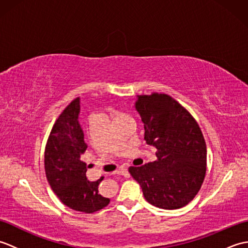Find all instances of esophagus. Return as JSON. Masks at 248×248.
Returning <instances> with one entry per match:
<instances>
[{
	"label": "esophagus",
	"instance_id": "esophagus-1",
	"mask_svg": "<svg viewBox=\"0 0 248 248\" xmlns=\"http://www.w3.org/2000/svg\"><path fill=\"white\" fill-rule=\"evenodd\" d=\"M125 171H127V170H125L124 167H121V168H118L117 170L114 171V175H124Z\"/></svg>",
	"mask_w": 248,
	"mask_h": 248
}]
</instances>
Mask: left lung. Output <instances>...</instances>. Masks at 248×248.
<instances>
[{"label":"left lung","instance_id":"obj_1","mask_svg":"<svg viewBox=\"0 0 248 248\" xmlns=\"http://www.w3.org/2000/svg\"><path fill=\"white\" fill-rule=\"evenodd\" d=\"M80 98L72 100L52 128L45 149V170L51 188L70 209L93 213L107 207L109 199L98 192L99 183L88 181L87 165L81 161L86 151L84 133L78 124Z\"/></svg>","mask_w":248,"mask_h":248}]
</instances>
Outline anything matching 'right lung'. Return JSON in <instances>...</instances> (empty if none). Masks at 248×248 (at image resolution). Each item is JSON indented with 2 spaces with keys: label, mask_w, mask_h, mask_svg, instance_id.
<instances>
[{
  "label": "right lung",
  "mask_w": 248,
  "mask_h": 248,
  "mask_svg": "<svg viewBox=\"0 0 248 248\" xmlns=\"http://www.w3.org/2000/svg\"><path fill=\"white\" fill-rule=\"evenodd\" d=\"M146 143L156 148V161L129 167L145 199L157 208L180 209L199 192L207 170V147L193 116L175 99L154 93L135 101Z\"/></svg>",
  "instance_id": "1"
}]
</instances>
